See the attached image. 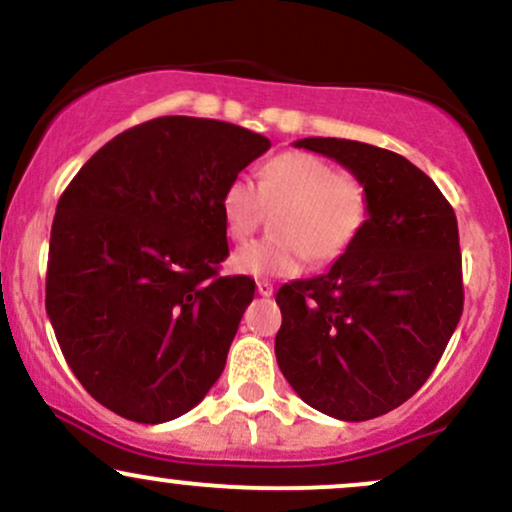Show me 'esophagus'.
Wrapping results in <instances>:
<instances>
[{"mask_svg": "<svg viewBox=\"0 0 512 512\" xmlns=\"http://www.w3.org/2000/svg\"><path fill=\"white\" fill-rule=\"evenodd\" d=\"M257 293H260V296H264V298L272 296V293H274V286L269 284V281H257Z\"/></svg>", "mask_w": 512, "mask_h": 512, "instance_id": "1", "label": "esophagus"}]
</instances>
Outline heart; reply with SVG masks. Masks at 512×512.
<instances>
[{"label": "heart", "instance_id": "obj_1", "mask_svg": "<svg viewBox=\"0 0 512 512\" xmlns=\"http://www.w3.org/2000/svg\"><path fill=\"white\" fill-rule=\"evenodd\" d=\"M221 219L231 240H245L260 226L264 207L274 214V238L233 252L231 267L255 279L293 276L305 260L327 264L361 236L370 214L368 187L358 175L337 170L308 151H284L264 163L257 187L238 175L221 192Z\"/></svg>", "mask_w": 512, "mask_h": 512}]
</instances>
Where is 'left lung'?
I'll list each match as a JSON object with an SVG mask.
<instances>
[{"mask_svg": "<svg viewBox=\"0 0 512 512\" xmlns=\"http://www.w3.org/2000/svg\"><path fill=\"white\" fill-rule=\"evenodd\" d=\"M366 182L370 214L330 272L276 293V363L305 404L342 421L397 409L426 383L462 315L457 219L424 170L395 151L298 139Z\"/></svg>", "mask_w": 512, "mask_h": 512, "instance_id": "1", "label": "left lung"}]
</instances>
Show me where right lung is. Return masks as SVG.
Listing matches in <instances>:
<instances>
[{"label": "right lung", "mask_w": 512, "mask_h": 512, "mask_svg": "<svg viewBox=\"0 0 512 512\" xmlns=\"http://www.w3.org/2000/svg\"><path fill=\"white\" fill-rule=\"evenodd\" d=\"M269 146L231 122L156 117L110 139L62 192L45 308L103 407L163 424L219 380L255 296L250 276L219 274L221 192Z\"/></svg>", "instance_id": "1"}]
</instances>
